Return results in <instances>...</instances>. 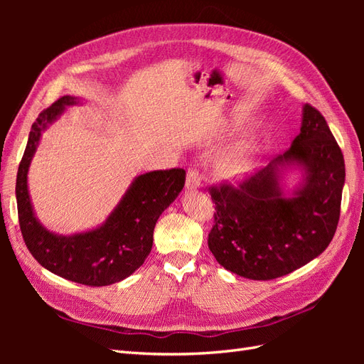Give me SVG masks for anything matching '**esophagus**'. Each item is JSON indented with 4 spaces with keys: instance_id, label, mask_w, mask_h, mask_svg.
Returning <instances> with one entry per match:
<instances>
[{
    "instance_id": "1",
    "label": "esophagus",
    "mask_w": 364,
    "mask_h": 364,
    "mask_svg": "<svg viewBox=\"0 0 364 364\" xmlns=\"http://www.w3.org/2000/svg\"><path fill=\"white\" fill-rule=\"evenodd\" d=\"M200 181H202V176H200L199 170H197V168H190L188 173H186L185 186L188 190H196L197 186L200 185Z\"/></svg>"
}]
</instances>
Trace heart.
I'll use <instances>...</instances> for the list:
<instances>
[{"mask_svg":"<svg viewBox=\"0 0 364 364\" xmlns=\"http://www.w3.org/2000/svg\"><path fill=\"white\" fill-rule=\"evenodd\" d=\"M253 161H255V155L249 146H235L220 156L217 161V171L228 179L240 178L250 171Z\"/></svg>","mask_w":364,"mask_h":364,"instance_id":"obj_1","label":"heart"}]
</instances>
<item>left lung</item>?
<instances>
[{
	"mask_svg": "<svg viewBox=\"0 0 364 364\" xmlns=\"http://www.w3.org/2000/svg\"><path fill=\"white\" fill-rule=\"evenodd\" d=\"M297 164L304 183L291 198L280 173ZM345 159L323 115L304 106L301 134L266 167L232 185L211 186L215 203L208 247L217 262L255 281L281 278L305 266L331 243L340 217Z\"/></svg>",
	"mask_w": 364,
	"mask_h": 364,
	"instance_id": "8db88e82",
	"label": "left lung"
}]
</instances>
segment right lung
I'll list each match as a JSON object with an SVG mask.
<instances>
[{"label": "right lung", "mask_w": 364, "mask_h": 364, "mask_svg": "<svg viewBox=\"0 0 364 364\" xmlns=\"http://www.w3.org/2000/svg\"><path fill=\"white\" fill-rule=\"evenodd\" d=\"M75 103L74 97H60L33 123L16 176L18 218L26 246L42 267L77 284L103 287L123 281L142 266L151 250L159 215L183 188L185 170H156L138 176L106 222L90 232L71 237L50 232L33 213L27 173L42 130L65 111V106Z\"/></svg>", "instance_id": "add662e5"}]
</instances>
